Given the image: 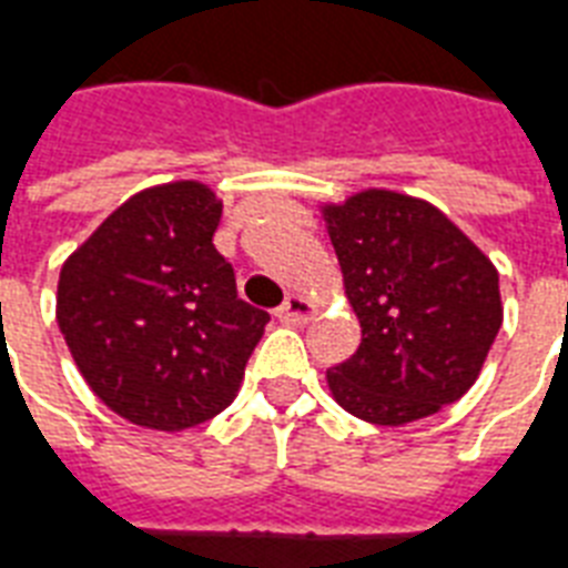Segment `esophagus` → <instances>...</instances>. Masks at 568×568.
Returning a JSON list of instances; mask_svg holds the SVG:
<instances>
[{
    "instance_id": "obj_1",
    "label": "esophagus",
    "mask_w": 568,
    "mask_h": 568,
    "mask_svg": "<svg viewBox=\"0 0 568 568\" xmlns=\"http://www.w3.org/2000/svg\"><path fill=\"white\" fill-rule=\"evenodd\" d=\"M275 316H278L281 323H307L314 316V302L293 293V296L284 298V305L275 311Z\"/></svg>"
}]
</instances>
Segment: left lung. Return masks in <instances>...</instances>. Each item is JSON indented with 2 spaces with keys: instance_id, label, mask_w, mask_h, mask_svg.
Returning a JSON list of instances; mask_svg holds the SVG:
<instances>
[{
  "instance_id": "left-lung-1",
  "label": "left lung",
  "mask_w": 568,
  "mask_h": 568,
  "mask_svg": "<svg viewBox=\"0 0 568 568\" xmlns=\"http://www.w3.org/2000/svg\"><path fill=\"white\" fill-rule=\"evenodd\" d=\"M323 215L362 323L353 358L328 367L334 399L382 426L456 403L504 323L498 270L442 210L399 192L367 189Z\"/></svg>"
}]
</instances>
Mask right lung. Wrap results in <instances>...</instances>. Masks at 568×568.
<instances>
[{
  "label": "right lung",
  "mask_w": 568,
  "mask_h": 568,
  "mask_svg": "<svg viewBox=\"0 0 568 568\" xmlns=\"http://www.w3.org/2000/svg\"><path fill=\"white\" fill-rule=\"evenodd\" d=\"M219 219L204 183L144 189L61 266L55 320L79 373L148 429L178 433L231 406L270 323L236 296L213 245Z\"/></svg>",
  "instance_id": "1"
}]
</instances>
